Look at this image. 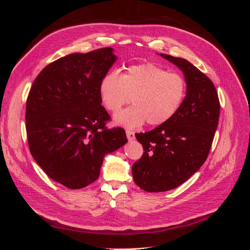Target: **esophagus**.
<instances>
[{
	"label": "esophagus",
	"mask_w": 250,
	"mask_h": 250,
	"mask_svg": "<svg viewBox=\"0 0 250 250\" xmlns=\"http://www.w3.org/2000/svg\"><path fill=\"white\" fill-rule=\"evenodd\" d=\"M126 135H127L128 141H133V140L135 139V135H134V132H133V131L126 130Z\"/></svg>",
	"instance_id": "esophagus-1"
}]
</instances>
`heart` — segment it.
<instances>
[{
    "label": "heart",
    "instance_id": "b5f03b06",
    "mask_svg": "<svg viewBox=\"0 0 250 250\" xmlns=\"http://www.w3.org/2000/svg\"><path fill=\"white\" fill-rule=\"evenodd\" d=\"M186 81L176 73H168L154 63L127 67L121 75L109 71L101 78L99 95L107 110L117 112L129 102L133 105L115 116V122L137 128L146 122L162 125L175 115L186 96Z\"/></svg>",
    "mask_w": 250,
    "mask_h": 250
}]
</instances>
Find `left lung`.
I'll use <instances>...</instances> for the list:
<instances>
[{
    "mask_svg": "<svg viewBox=\"0 0 250 250\" xmlns=\"http://www.w3.org/2000/svg\"><path fill=\"white\" fill-rule=\"evenodd\" d=\"M185 75L187 95L167 122L135 133L144 153L132 166L133 181L144 191L173 190L206 162L218 126L220 103L214 83L184 58L161 54Z\"/></svg>",
    "mask_w": 250,
    "mask_h": 250,
    "instance_id": "obj_1",
    "label": "left lung"
}]
</instances>
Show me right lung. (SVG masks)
I'll return each instance as SVG.
<instances>
[{
	"mask_svg": "<svg viewBox=\"0 0 250 250\" xmlns=\"http://www.w3.org/2000/svg\"><path fill=\"white\" fill-rule=\"evenodd\" d=\"M116 60L112 48L63 56L44 67L28 95L30 152L50 178L73 190L94 183L104 156L127 143L123 128L105 127L109 115L99 95Z\"/></svg>",
	"mask_w": 250,
	"mask_h": 250,
	"instance_id": "right-lung-1",
	"label": "right lung"
}]
</instances>
